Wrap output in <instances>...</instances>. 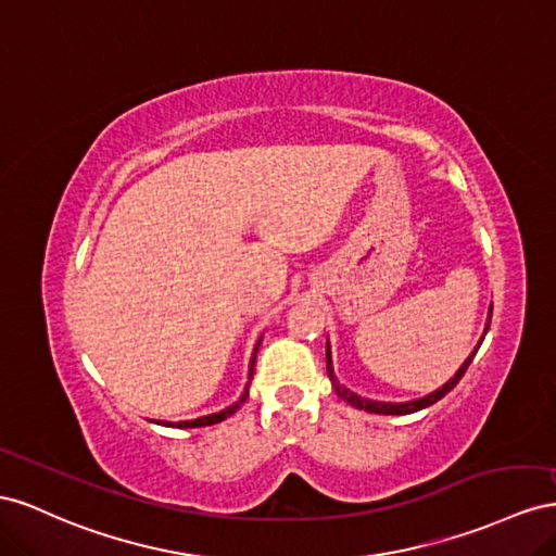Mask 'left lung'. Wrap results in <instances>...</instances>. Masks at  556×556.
Listing matches in <instances>:
<instances>
[{
    "instance_id": "8db88e82",
    "label": "left lung",
    "mask_w": 556,
    "mask_h": 556,
    "mask_svg": "<svg viewBox=\"0 0 556 556\" xmlns=\"http://www.w3.org/2000/svg\"><path fill=\"white\" fill-rule=\"evenodd\" d=\"M489 324H491V309H489V316H486V326H484L482 338H480L478 346H475L472 352H470V356L462 363V368H458V370L454 372V377H452V379H447L445 384H442V387H440V389H435V391H431L428 395H424V399L405 401V403H384V401L363 399V395L354 393L352 389H346L344 384H340V382H338L336 370H332L330 342H326V370H328V377H330V382H332V389H336V393L340 395V399H342L344 403L352 405V407H356V409H366V412H375V415H412V412H419V409H424V407H428V405L438 403L440 399H445V395H447V393L458 384V379H462V377L466 375V370H468V366H470V361L475 358V354H478V349H480V344H482V340H484V336H486V330H489Z\"/></svg>"
}]
</instances>
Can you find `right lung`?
Wrapping results in <instances>:
<instances>
[{"label":"right lung","mask_w":556,"mask_h":556,"mask_svg":"<svg viewBox=\"0 0 556 556\" xmlns=\"http://www.w3.org/2000/svg\"><path fill=\"white\" fill-rule=\"evenodd\" d=\"M261 340H263V338H258L256 346H253V356H251V361H249V382H247V387H244V391H242V395H240V401H235V403H232V405H228L226 409L214 412V415H207V417H198V419H188V421H155V424L169 426V428H172V426H177V428H198V426H212V424H218V421L228 419L230 415H235V412L240 409V405L249 399V384H251V377H253V366H256V354H258Z\"/></svg>","instance_id":"add662e5"}]
</instances>
